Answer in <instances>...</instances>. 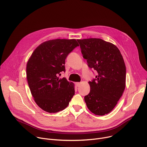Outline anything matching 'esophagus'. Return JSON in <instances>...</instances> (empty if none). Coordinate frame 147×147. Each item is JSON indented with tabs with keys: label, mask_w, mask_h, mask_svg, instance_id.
Masks as SVG:
<instances>
[{
	"label": "esophagus",
	"mask_w": 147,
	"mask_h": 147,
	"mask_svg": "<svg viewBox=\"0 0 147 147\" xmlns=\"http://www.w3.org/2000/svg\"><path fill=\"white\" fill-rule=\"evenodd\" d=\"M75 84H76V87H78V86L80 85V82H77L75 83Z\"/></svg>",
	"instance_id": "esophagus-1"
}]
</instances>
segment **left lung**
<instances>
[{"label":"left lung","mask_w":147,"mask_h":147,"mask_svg":"<svg viewBox=\"0 0 147 147\" xmlns=\"http://www.w3.org/2000/svg\"><path fill=\"white\" fill-rule=\"evenodd\" d=\"M88 66L97 72L89 81L90 93L84 96L89 110L96 115L110 113L125 86L126 69L123 56L113 44L99 38L77 39Z\"/></svg>","instance_id":"left-lung-1"}]
</instances>
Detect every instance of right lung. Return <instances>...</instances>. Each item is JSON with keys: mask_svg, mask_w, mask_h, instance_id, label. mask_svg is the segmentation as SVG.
Returning <instances> with one entry per match:
<instances>
[{"mask_svg": "<svg viewBox=\"0 0 147 147\" xmlns=\"http://www.w3.org/2000/svg\"><path fill=\"white\" fill-rule=\"evenodd\" d=\"M78 47L76 39H57L40 44L27 65V78L35 102L42 109L56 113L65 109L74 95L73 83L60 78L65 60Z\"/></svg>", "mask_w": 147, "mask_h": 147, "instance_id": "1", "label": "right lung"}]
</instances>
